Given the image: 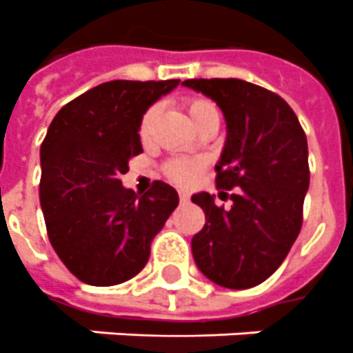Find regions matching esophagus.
I'll return each mask as SVG.
<instances>
[{
  "mask_svg": "<svg viewBox=\"0 0 353 353\" xmlns=\"http://www.w3.org/2000/svg\"><path fill=\"white\" fill-rule=\"evenodd\" d=\"M179 199L182 204H185V202H190V193L188 191H179Z\"/></svg>",
  "mask_w": 353,
  "mask_h": 353,
  "instance_id": "esophagus-1",
  "label": "esophagus"
}]
</instances>
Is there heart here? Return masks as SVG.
<instances>
[{
    "label": "heart",
    "mask_w": 353,
    "mask_h": 353,
    "mask_svg": "<svg viewBox=\"0 0 353 353\" xmlns=\"http://www.w3.org/2000/svg\"><path fill=\"white\" fill-rule=\"evenodd\" d=\"M182 105L190 114L191 122L194 123V128L202 129L208 123H219L221 122V111L219 107L213 103L208 98L202 97H191L185 98L182 101ZM160 105L154 103V105L148 107V111L142 114V120H140V134H148L151 125H153L154 118L159 117ZM204 168V160L202 159H174L169 160L165 165H163V173L168 174V179H171L176 184H191L199 173Z\"/></svg>",
    "instance_id": "1"
}]
</instances>
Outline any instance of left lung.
Here are the masks:
<instances>
[{
    "instance_id": "8db88e82",
    "label": "left lung",
    "mask_w": 353,
    "mask_h": 353,
    "mask_svg": "<svg viewBox=\"0 0 353 353\" xmlns=\"http://www.w3.org/2000/svg\"><path fill=\"white\" fill-rule=\"evenodd\" d=\"M222 109L228 142L215 165L221 199L193 194L205 213L204 228L193 236L196 266L219 286L253 288L264 283L292 250L303 225L310 185L308 142L292 107L264 87L236 80H185ZM235 189L230 195L224 190Z\"/></svg>"
}]
</instances>
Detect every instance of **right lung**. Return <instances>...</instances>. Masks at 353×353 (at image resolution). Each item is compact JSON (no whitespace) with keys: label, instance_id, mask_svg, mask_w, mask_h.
Here are the masks:
<instances>
[{"label":"right lung","instance_id":"1","mask_svg":"<svg viewBox=\"0 0 353 353\" xmlns=\"http://www.w3.org/2000/svg\"><path fill=\"white\" fill-rule=\"evenodd\" d=\"M179 81H105L50 122L39 202L50 244L81 283L114 286L142 272L154 235L179 205L176 191L160 180L145 194L122 185L129 160L142 153V114Z\"/></svg>","mask_w":353,"mask_h":353}]
</instances>
